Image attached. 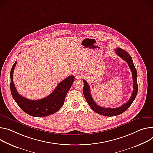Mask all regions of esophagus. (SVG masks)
Returning <instances> with one entry per match:
<instances>
[{"mask_svg":"<svg viewBox=\"0 0 153 153\" xmlns=\"http://www.w3.org/2000/svg\"><path fill=\"white\" fill-rule=\"evenodd\" d=\"M80 77V76L77 73V74H76V77Z\"/></svg>","mask_w":153,"mask_h":153,"instance_id":"obj_1","label":"esophagus"}]
</instances>
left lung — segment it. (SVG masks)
<instances>
[{
	"mask_svg": "<svg viewBox=\"0 0 153 153\" xmlns=\"http://www.w3.org/2000/svg\"><path fill=\"white\" fill-rule=\"evenodd\" d=\"M116 53L120 56L122 59L126 61L131 70L132 79H133V92L129 100L123 105L118 108H104L97 105L92 98V96L90 93V86L88 84L87 82L85 80H83L84 83V86L83 87V93L85 98L91 109L94 111L96 113H98L100 115L106 117H113L118 115L124 112H125L132 104L134 100H135L138 92V85H137V70L134 65L132 59L131 55L126 51L121 48H117L115 51Z\"/></svg>",
	"mask_w": 153,
	"mask_h": 153,
	"instance_id": "obj_1",
	"label": "left lung"
}]
</instances>
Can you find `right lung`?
I'll return each mask as SVG.
<instances>
[{
  "mask_svg": "<svg viewBox=\"0 0 153 153\" xmlns=\"http://www.w3.org/2000/svg\"><path fill=\"white\" fill-rule=\"evenodd\" d=\"M16 65V61L10 71V90L13 98L20 108L27 114L35 117H46L59 111L63 105L66 96L73 84L74 76H69L63 80L52 93L46 98L38 100H30L20 95L14 85L13 72Z\"/></svg>",
  "mask_w": 153,
  "mask_h": 153,
  "instance_id": "1",
  "label": "right lung"
}]
</instances>
